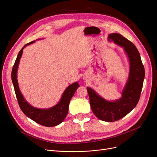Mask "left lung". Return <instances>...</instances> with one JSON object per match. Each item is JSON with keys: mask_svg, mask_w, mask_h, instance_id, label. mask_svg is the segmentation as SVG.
<instances>
[{"mask_svg": "<svg viewBox=\"0 0 157 157\" xmlns=\"http://www.w3.org/2000/svg\"><path fill=\"white\" fill-rule=\"evenodd\" d=\"M108 39L123 48L129 62L128 78L118 99L109 101L87 87L90 104L95 117L99 120L113 122L125 117L137 104L145 76L144 67L136 46L118 33H112Z\"/></svg>", "mask_w": 157, "mask_h": 157, "instance_id": "left-lung-1", "label": "left lung"}]
</instances>
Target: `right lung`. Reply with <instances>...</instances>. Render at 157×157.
Instances as JSON below:
<instances>
[{"instance_id":"right-lung-1","label":"right lung","mask_w":157,"mask_h":157,"mask_svg":"<svg viewBox=\"0 0 157 157\" xmlns=\"http://www.w3.org/2000/svg\"><path fill=\"white\" fill-rule=\"evenodd\" d=\"M38 40V39H37ZM36 40L26 44L19 52L11 72L12 82L20 108L26 116L37 123L45 127H55L64 120L69 111V105L71 98L79 86L78 82H74L65 90L60 101L55 105L47 109H39L30 105L21 94L17 79V72L23 49L26 46L34 43Z\"/></svg>"}]
</instances>
